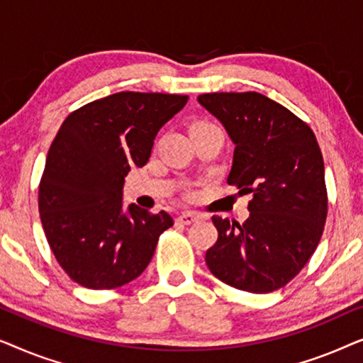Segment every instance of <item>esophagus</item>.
I'll use <instances>...</instances> for the list:
<instances>
[{"instance_id": "34e87169", "label": "esophagus", "mask_w": 363, "mask_h": 363, "mask_svg": "<svg viewBox=\"0 0 363 363\" xmlns=\"http://www.w3.org/2000/svg\"><path fill=\"white\" fill-rule=\"evenodd\" d=\"M198 220H200V215L193 211H183L182 215H178V221L183 223V225H191V223H195Z\"/></svg>"}]
</instances>
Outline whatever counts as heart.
Wrapping results in <instances>:
<instances>
[{
    "label": "heart",
    "mask_w": 363,
    "mask_h": 363,
    "mask_svg": "<svg viewBox=\"0 0 363 363\" xmlns=\"http://www.w3.org/2000/svg\"><path fill=\"white\" fill-rule=\"evenodd\" d=\"M198 123H205V122H198ZM198 123H195V125H198Z\"/></svg>",
    "instance_id": "b5f03b06"
}]
</instances>
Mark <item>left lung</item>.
I'll return each mask as SVG.
<instances>
[{"label": "left lung", "instance_id": "8db88e82", "mask_svg": "<svg viewBox=\"0 0 363 363\" xmlns=\"http://www.w3.org/2000/svg\"><path fill=\"white\" fill-rule=\"evenodd\" d=\"M198 102L235 143L228 183L251 193L240 225L213 216L218 241L206 251L211 274L236 289L284 287L314 255L327 218L324 158L314 132L257 92L201 94Z\"/></svg>", "mask_w": 363, "mask_h": 363}]
</instances>
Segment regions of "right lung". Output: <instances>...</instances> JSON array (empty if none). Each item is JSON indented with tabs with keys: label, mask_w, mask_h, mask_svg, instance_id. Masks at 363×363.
<instances>
[{
	"label": "right lung",
	"mask_w": 363,
	"mask_h": 363,
	"mask_svg": "<svg viewBox=\"0 0 363 363\" xmlns=\"http://www.w3.org/2000/svg\"><path fill=\"white\" fill-rule=\"evenodd\" d=\"M188 96L117 92L94 101L59 128L39 183V215L67 276L87 289H113L142 274L173 225L137 205L123 210L132 167H143L157 133Z\"/></svg>",
	"instance_id": "1"
}]
</instances>
